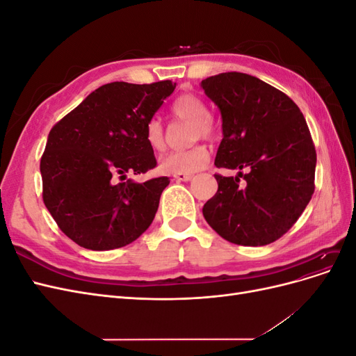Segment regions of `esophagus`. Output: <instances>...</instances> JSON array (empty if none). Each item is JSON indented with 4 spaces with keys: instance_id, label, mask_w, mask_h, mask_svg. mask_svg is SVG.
Returning a JSON list of instances; mask_svg holds the SVG:
<instances>
[{
    "instance_id": "esophagus-1",
    "label": "esophagus",
    "mask_w": 356,
    "mask_h": 356,
    "mask_svg": "<svg viewBox=\"0 0 356 356\" xmlns=\"http://www.w3.org/2000/svg\"><path fill=\"white\" fill-rule=\"evenodd\" d=\"M174 178L177 181H190L193 177L191 175H186V174H177V175H174Z\"/></svg>"
}]
</instances>
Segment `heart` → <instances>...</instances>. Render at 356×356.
I'll use <instances>...</instances> for the list:
<instances>
[{
  "label": "heart",
  "mask_w": 356,
  "mask_h": 356,
  "mask_svg": "<svg viewBox=\"0 0 356 356\" xmlns=\"http://www.w3.org/2000/svg\"><path fill=\"white\" fill-rule=\"evenodd\" d=\"M170 111L179 120L195 123L193 127V136L197 138H212L217 132V126L209 117V110L207 104L195 95H181L172 102ZM145 141L153 152H163L166 145L163 123L159 117L149 118L145 124ZM209 161V152L203 144H196L188 149L174 152L165 156L160 161L161 170L168 174H195L203 169Z\"/></svg>",
  "instance_id": "1"
}]
</instances>
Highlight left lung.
<instances>
[{
	"mask_svg": "<svg viewBox=\"0 0 356 356\" xmlns=\"http://www.w3.org/2000/svg\"><path fill=\"white\" fill-rule=\"evenodd\" d=\"M200 86L222 118L215 166L241 170L238 177L215 174L218 190L203 217L232 243H272L293 227L315 191L316 152L305 117L284 92L250 74L222 72Z\"/></svg>",
	"mask_w": 356,
	"mask_h": 356,
	"instance_id": "obj_1",
	"label": "left lung"
}]
</instances>
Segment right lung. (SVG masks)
<instances>
[{
	"label": "right lung",
	"instance_id": "add662e5",
	"mask_svg": "<svg viewBox=\"0 0 356 356\" xmlns=\"http://www.w3.org/2000/svg\"><path fill=\"white\" fill-rule=\"evenodd\" d=\"M175 86L104 84L51 127L40 161L42 200L58 227L86 250L126 246L153 222L169 178L123 179L156 168L145 124Z\"/></svg>",
	"mask_w": 356,
	"mask_h": 356
}]
</instances>
